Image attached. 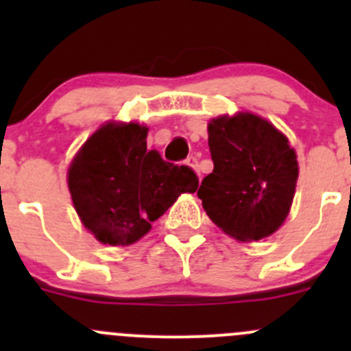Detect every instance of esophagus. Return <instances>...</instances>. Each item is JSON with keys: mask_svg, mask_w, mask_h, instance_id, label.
<instances>
[{"mask_svg": "<svg viewBox=\"0 0 351 351\" xmlns=\"http://www.w3.org/2000/svg\"><path fill=\"white\" fill-rule=\"evenodd\" d=\"M186 165H189L190 168L197 169V171H198V159H197V156L195 154H190L189 158H186Z\"/></svg>", "mask_w": 351, "mask_h": 351, "instance_id": "1", "label": "esophagus"}]
</instances>
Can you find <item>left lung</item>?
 <instances>
[{
	"mask_svg": "<svg viewBox=\"0 0 351 351\" xmlns=\"http://www.w3.org/2000/svg\"><path fill=\"white\" fill-rule=\"evenodd\" d=\"M214 171L198 189L205 212L238 241L274 234L289 215L299 165L289 139L250 112L208 123Z\"/></svg>",
	"mask_w": 351,
	"mask_h": 351,
	"instance_id": "1",
	"label": "left lung"
}]
</instances>
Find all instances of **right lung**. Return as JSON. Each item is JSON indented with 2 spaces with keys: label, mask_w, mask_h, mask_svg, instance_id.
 <instances>
[{
  "label": "right lung",
  "mask_w": 351,
  "mask_h": 351,
  "mask_svg": "<svg viewBox=\"0 0 351 351\" xmlns=\"http://www.w3.org/2000/svg\"><path fill=\"white\" fill-rule=\"evenodd\" d=\"M147 127L108 122L83 144L67 171V186L84 228L100 243L139 241L180 193H193L198 178L189 166L147 151Z\"/></svg>",
  "instance_id": "1"
}]
</instances>
